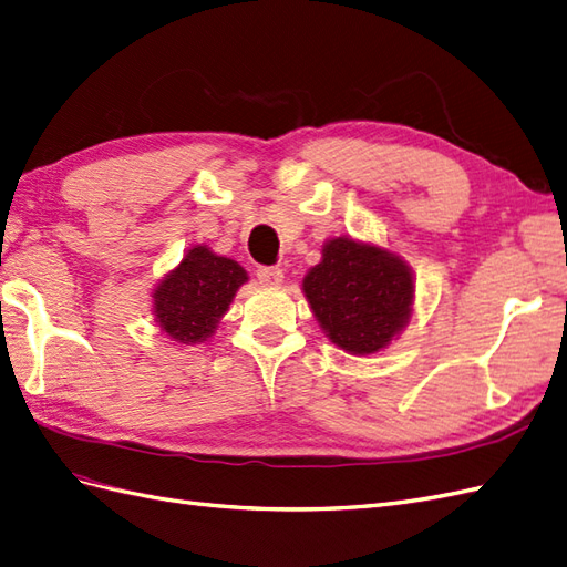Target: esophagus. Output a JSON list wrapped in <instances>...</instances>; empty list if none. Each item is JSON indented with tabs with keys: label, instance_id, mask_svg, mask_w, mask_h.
<instances>
[{
	"label": "esophagus",
	"instance_id": "34e87169",
	"mask_svg": "<svg viewBox=\"0 0 567 567\" xmlns=\"http://www.w3.org/2000/svg\"><path fill=\"white\" fill-rule=\"evenodd\" d=\"M256 275H258L260 285H266V287H278V285H282V280H285V272H282L280 268H272V266L258 268Z\"/></svg>",
	"mask_w": 567,
	"mask_h": 567
}]
</instances>
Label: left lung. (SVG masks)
Here are the masks:
<instances>
[{
    "label": "left lung",
    "mask_w": 567,
    "mask_h": 567,
    "mask_svg": "<svg viewBox=\"0 0 567 567\" xmlns=\"http://www.w3.org/2000/svg\"><path fill=\"white\" fill-rule=\"evenodd\" d=\"M301 289L326 338L354 357L381 352L400 338L416 292L408 260L352 237L326 239Z\"/></svg>",
    "instance_id": "1"
}]
</instances>
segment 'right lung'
<instances>
[{"mask_svg": "<svg viewBox=\"0 0 567 567\" xmlns=\"http://www.w3.org/2000/svg\"><path fill=\"white\" fill-rule=\"evenodd\" d=\"M244 282L249 272L235 258L196 244L153 287L155 326L177 344L208 342Z\"/></svg>", "mask_w": 567, "mask_h": 567, "instance_id": "add662e5", "label": "right lung"}]
</instances>
